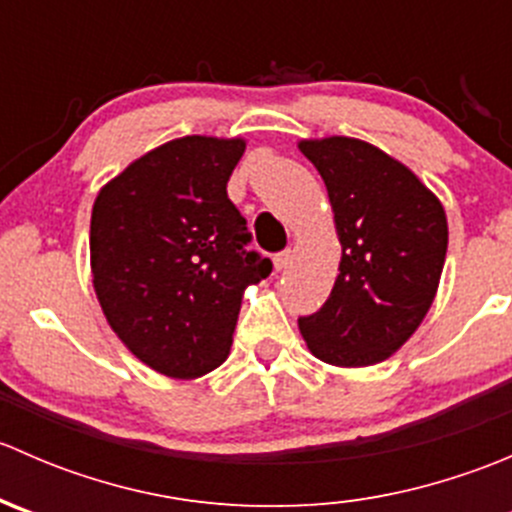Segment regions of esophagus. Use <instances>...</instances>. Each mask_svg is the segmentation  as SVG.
Returning a JSON list of instances; mask_svg holds the SVG:
<instances>
[{
	"label": "esophagus",
	"instance_id": "34e87169",
	"mask_svg": "<svg viewBox=\"0 0 512 512\" xmlns=\"http://www.w3.org/2000/svg\"><path fill=\"white\" fill-rule=\"evenodd\" d=\"M272 262H275V270H277V272L287 270V265H289V262H292V250L277 252V255L272 257Z\"/></svg>",
	"mask_w": 512,
	"mask_h": 512
}]
</instances>
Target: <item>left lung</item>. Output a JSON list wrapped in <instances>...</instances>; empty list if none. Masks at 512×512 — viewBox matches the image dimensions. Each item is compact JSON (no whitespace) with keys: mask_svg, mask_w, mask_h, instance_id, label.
I'll list each match as a JSON object with an SVG mask.
<instances>
[{"mask_svg":"<svg viewBox=\"0 0 512 512\" xmlns=\"http://www.w3.org/2000/svg\"><path fill=\"white\" fill-rule=\"evenodd\" d=\"M327 185L342 262L327 302L299 317L309 352L334 366L389 359L426 317L448 247L436 195L399 160L344 136L302 141Z\"/></svg>","mask_w":512,"mask_h":512,"instance_id":"8db88e82","label":"left lung"}]
</instances>
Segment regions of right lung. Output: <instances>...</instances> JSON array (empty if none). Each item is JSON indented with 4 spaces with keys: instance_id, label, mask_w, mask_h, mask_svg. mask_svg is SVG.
<instances>
[{
    "instance_id": "obj_1",
    "label": "right lung",
    "mask_w": 512,
    "mask_h": 512,
    "mask_svg": "<svg viewBox=\"0 0 512 512\" xmlns=\"http://www.w3.org/2000/svg\"><path fill=\"white\" fill-rule=\"evenodd\" d=\"M240 138L185 136L146 153L98 193L91 272L103 314L143 364L173 379L218 369L242 292L272 272L227 198Z\"/></svg>"
}]
</instances>
